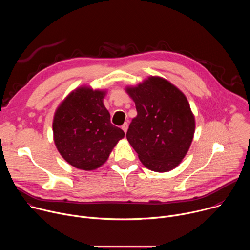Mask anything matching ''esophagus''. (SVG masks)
Wrapping results in <instances>:
<instances>
[{"label": "esophagus", "mask_w": 250, "mask_h": 250, "mask_svg": "<svg viewBox=\"0 0 250 250\" xmlns=\"http://www.w3.org/2000/svg\"><path fill=\"white\" fill-rule=\"evenodd\" d=\"M122 128H123V130H124L125 132H126V131H127V128H128L127 123H125V124L122 125Z\"/></svg>", "instance_id": "34e87169"}]
</instances>
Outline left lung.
Segmentation results:
<instances>
[{
	"label": "left lung",
	"instance_id": "left-lung-1",
	"mask_svg": "<svg viewBox=\"0 0 250 250\" xmlns=\"http://www.w3.org/2000/svg\"><path fill=\"white\" fill-rule=\"evenodd\" d=\"M126 92L137 111L126 138L139 160L155 172L174 169L188 152L195 132L187 98L167 80L153 76Z\"/></svg>",
	"mask_w": 250,
	"mask_h": 250
}]
</instances>
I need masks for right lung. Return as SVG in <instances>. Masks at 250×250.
<instances>
[{"label": "right lung", "instance_id": "1", "mask_svg": "<svg viewBox=\"0 0 250 250\" xmlns=\"http://www.w3.org/2000/svg\"><path fill=\"white\" fill-rule=\"evenodd\" d=\"M105 92L81 87L67 96L55 112L53 137L61 156L81 170H94L108 159L125 132L111 123L103 104Z\"/></svg>", "mask_w": 250, "mask_h": 250}]
</instances>
